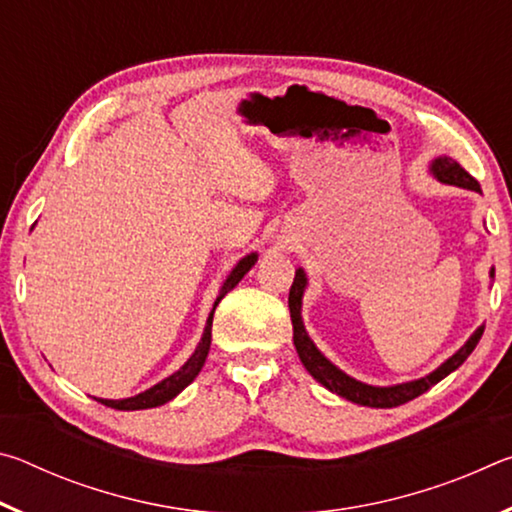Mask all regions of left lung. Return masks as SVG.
<instances>
[{
	"label": "left lung",
	"mask_w": 512,
	"mask_h": 512,
	"mask_svg": "<svg viewBox=\"0 0 512 512\" xmlns=\"http://www.w3.org/2000/svg\"><path fill=\"white\" fill-rule=\"evenodd\" d=\"M429 173L438 183L443 185H454L470 189V192H479L481 187L476 180L467 173L461 164L449 158V155H438L429 164ZM490 277H495V268H490ZM307 273L305 268H296V277H293L291 291H289V309H291V323H293V345H296V352L302 361V366L314 377L318 384H323L327 391L341 395L343 400L354 402L359 406H370V409H393V406H400L415 400V397L427 393L431 386H436L440 379H445L449 372H454L458 366H463V361L470 357L476 343L481 341L485 325H479L474 329V334L467 339L461 348H458L452 357L440 363V366L413 381H402V384L393 386H370L363 384V381L345 375L341 368H336L332 361H329L323 352L316 348V343L309 339L305 323H302V296H305L307 289Z\"/></svg>",
	"instance_id": "obj_1"
}]
</instances>
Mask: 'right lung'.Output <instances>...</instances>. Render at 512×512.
Returning a JSON list of instances; mask_svg holds the SVG:
<instances>
[{
    "mask_svg": "<svg viewBox=\"0 0 512 512\" xmlns=\"http://www.w3.org/2000/svg\"><path fill=\"white\" fill-rule=\"evenodd\" d=\"M257 262V253H250L246 257H241L239 262L232 268L230 275L225 277V282L221 284L219 289V296L214 300V307L210 311V318H207V325L203 329V336L201 341H198L196 350L192 352V357H189L180 370L173 372V375L164 377L158 384L146 388L144 393H137L133 397H126V400H103V397H94V400L110 406V409H117V411H140V409H153V406H162L171 402L173 397L178 393H183L185 388L192 384V381L198 377V372H201L203 363L207 359V352H210V343H212V318H214V309L219 302L225 298V293L232 291L241 282V277H244L250 268L255 266Z\"/></svg>",
    "mask_w": 512,
    "mask_h": 512,
    "instance_id": "add662e5",
    "label": "right lung"
}]
</instances>
